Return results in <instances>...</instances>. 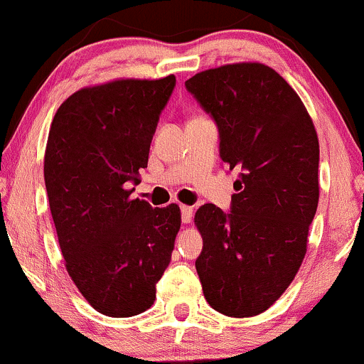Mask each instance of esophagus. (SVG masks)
<instances>
[{
    "mask_svg": "<svg viewBox=\"0 0 364 364\" xmlns=\"http://www.w3.org/2000/svg\"><path fill=\"white\" fill-rule=\"evenodd\" d=\"M191 215H193V207L181 205V223L183 224L191 223Z\"/></svg>",
    "mask_w": 364,
    "mask_h": 364,
    "instance_id": "34e87169",
    "label": "esophagus"
}]
</instances>
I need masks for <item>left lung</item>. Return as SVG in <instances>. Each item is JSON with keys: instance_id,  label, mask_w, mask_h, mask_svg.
<instances>
[{"instance_id": "left-lung-1", "label": "left lung", "mask_w": 364, "mask_h": 364, "mask_svg": "<svg viewBox=\"0 0 364 364\" xmlns=\"http://www.w3.org/2000/svg\"><path fill=\"white\" fill-rule=\"evenodd\" d=\"M186 90L219 129V154L237 171L231 207L196 210L203 248L195 267L215 311L263 313L289 287L318 207V136L299 95L262 63L196 73Z\"/></svg>"}]
</instances>
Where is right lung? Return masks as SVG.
<instances>
[{"mask_svg":"<svg viewBox=\"0 0 364 364\" xmlns=\"http://www.w3.org/2000/svg\"><path fill=\"white\" fill-rule=\"evenodd\" d=\"M174 85L169 75L87 87L49 129L44 181L66 270L90 306L114 318L152 306L181 225L176 203L154 208L128 190L147 168Z\"/></svg>","mask_w":364,"mask_h":364,"instance_id":"obj_1","label":"right lung"}]
</instances>
